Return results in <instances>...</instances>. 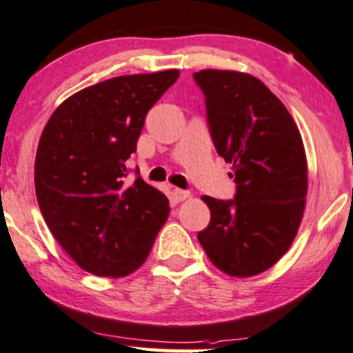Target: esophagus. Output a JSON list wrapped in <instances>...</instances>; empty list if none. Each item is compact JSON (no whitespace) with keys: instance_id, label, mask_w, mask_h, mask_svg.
I'll use <instances>...</instances> for the list:
<instances>
[{"instance_id":"1","label":"esophagus","mask_w":353,"mask_h":353,"mask_svg":"<svg viewBox=\"0 0 353 353\" xmlns=\"http://www.w3.org/2000/svg\"><path fill=\"white\" fill-rule=\"evenodd\" d=\"M172 195H174V199L177 200V202H182V200H185V199L190 197V192L182 190V189H174L172 190Z\"/></svg>"}]
</instances>
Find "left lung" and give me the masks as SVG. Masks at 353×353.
I'll list each match as a JSON object with an SVG mask.
<instances>
[{
	"mask_svg": "<svg viewBox=\"0 0 353 353\" xmlns=\"http://www.w3.org/2000/svg\"><path fill=\"white\" fill-rule=\"evenodd\" d=\"M205 94L213 145L233 164L236 195H203L210 225L199 241L231 276L270 269L288 251L306 205L307 164L295 120L261 79L230 70L194 73Z\"/></svg>",
	"mask_w": 353,
	"mask_h": 353,
	"instance_id": "1",
	"label": "left lung"
}]
</instances>
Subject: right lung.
I'll list each match as a JSON object with an SVG mask.
<instances>
[{
    "mask_svg": "<svg viewBox=\"0 0 353 353\" xmlns=\"http://www.w3.org/2000/svg\"><path fill=\"white\" fill-rule=\"evenodd\" d=\"M179 70L110 78L84 88L52 114L35 154V194L66 254L97 276H127L148 257L168 220L169 200L127 159L148 110ZM138 174V171H137Z\"/></svg>",
    "mask_w": 353,
    "mask_h": 353,
    "instance_id": "1",
    "label": "right lung"
}]
</instances>
